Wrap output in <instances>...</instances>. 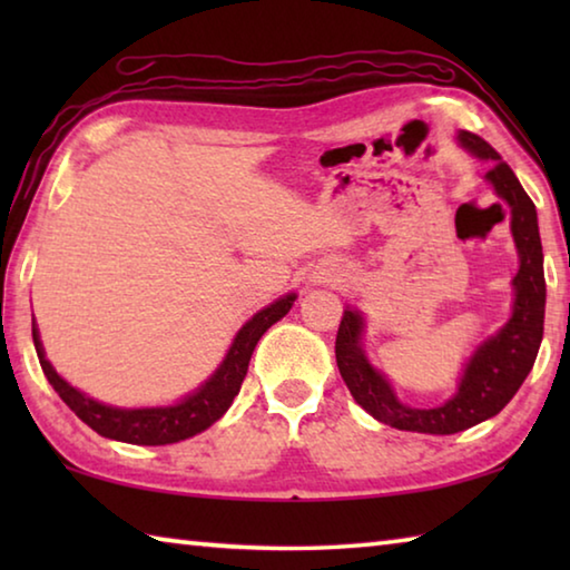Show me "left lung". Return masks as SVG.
Segmentation results:
<instances>
[{"instance_id":"obj_1","label":"left lung","mask_w":570,"mask_h":570,"mask_svg":"<svg viewBox=\"0 0 570 570\" xmlns=\"http://www.w3.org/2000/svg\"><path fill=\"white\" fill-rule=\"evenodd\" d=\"M460 142L482 160L495 166L485 173L493 188L510 208V228L520 256V268L513 278L515 304L510 322L495 336L472 354L465 366L458 394L432 410H417L402 404L390 387V382L366 362L362 352V316L346 308L336 332V366L350 387L356 404L390 428L424 432V435H455L472 428L505 407L513 400L528 372L533 370L540 340H543L546 316V276H543V246H540L538 216L533 200L520 186L515 173L503 163L500 153L475 132L462 130Z\"/></svg>"}]
</instances>
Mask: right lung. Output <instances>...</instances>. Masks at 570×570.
<instances>
[{"label":"right lung","instance_id":"1","mask_svg":"<svg viewBox=\"0 0 570 570\" xmlns=\"http://www.w3.org/2000/svg\"><path fill=\"white\" fill-rule=\"evenodd\" d=\"M296 294H288L278 298L272 306H266L258 312L254 320H248L244 330L236 334L234 344L226 354L224 364L218 366L214 377H210L204 387L193 392L173 407H146V410H120L108 407L90 397H85L82 392L70 387L60 374L52 370V364L45 360V350L37 334V326L32 324V340L37 356H40L45 377L50 380L55 392L60 394L62 402L70 407L77 417H80L88 428H92L98 435L130 442V445H170V442H180L186 438L198 435L206 428H210L218 417H224V412L230 407V402L244 384V377L248 372L250 354L256 350V342L262 340L268 326L276 324L282 316L292 308Z\"/></svg>","mask_w":570,"mask_h":570}]
</instances>
